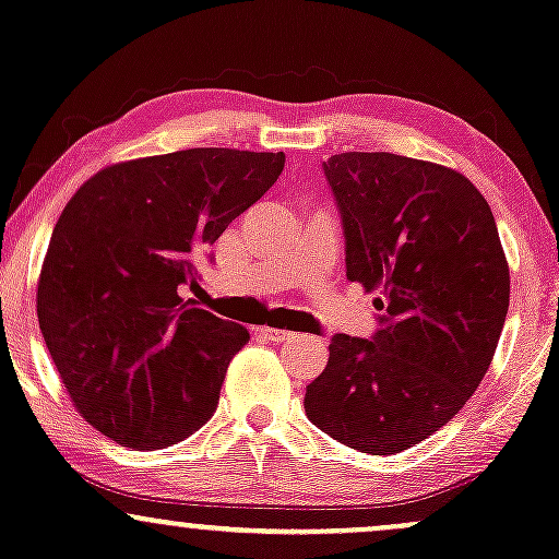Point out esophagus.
<instances>
[{
	"mask_svg": "<svg viewBox=\"0 0 559 559\" xmlns=\"http://www.w3.org/2000/svg\"><path fill=\"white\" fill-rule=\"evenodd\" d=\"M259 335L261 337H266V341H272V343H290V341H296V332H290V330H277V328H259Z\"/></svg>",
	"mask_w": 559,
	"mask_h": 559,
	"instance_id": "34e87169",
	"label": "esophagus"
}]
</instances>
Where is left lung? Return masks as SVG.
I'll return each instance as SVG.
<instances>
[{"label":"left lung","instance_id":"left-lung-1","mask_svg":"<svg viewBox=\"0 0 559 559\" xmlns=\"http://www.w3.org/2000/svg\"><path fill=\"white\" fill-rule=\"evenodd\" d=\"M346 231V274L378 293L372 341L335 335L306 415L364 454H399L465 406L497 350L510 266L491 205L460 171L393 153L322 163Z\"/></svg>","mask_w":559,"mask_h":559}]
</instances>
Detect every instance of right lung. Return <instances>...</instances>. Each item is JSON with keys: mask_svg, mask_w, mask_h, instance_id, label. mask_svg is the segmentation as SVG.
Listing matches in <instances>:
<instances>
[{"mask_svg": "<svg viewBox=\"0 0 559 559\" xmlns=\"http://www.w3.org/2000/svg\"><path fill=\"white\" fill-rule=\"evenodd\" d=\"M282 168L285 153L192 147L112 163L68 200L36 313L73 406L110 441L166 449L216 412L250 335L181 298L179 285Z\"/></svg>", "mask_w": 559, "mask_h": 559, "instance_id": "right-lung-1", "label": "right lung"}]
</instances>
